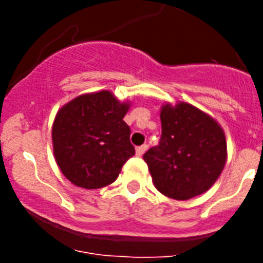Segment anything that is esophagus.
I'll use <instances>...</instances> for the list:
<instances>
[{"label":"esophagus","instance_id":"1","mask_svg":"<svg viewBox=\"0 0 263 263\" xmlns=\"http://www.w3.org/2000/svg\"><path fill=\"white\" fill-rule=\"evenodd\" d=\"M146 150H147V145H142V146H138V147L136 148V152H137V155H139V157H141V155L143 154V153L146 152Z\"/></svg>","mask_w":263,"mask_h":263}]
</instances>
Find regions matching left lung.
<instances>
[{
	"label": "left lung",
	"mask_w": 263,
	"mask_h": 263,
	"mask_svg": "<svg viewBox=\"0 0 263 263\" xmlns=\"http://www.w3.org/2000/svg\"><path fill=\"white\" fill-rule=\"evenodd\" d=\"M159 145L143 154L159 192L188 200L205 192L220 176L227 160L222 129L213 118L190 104L160 111Z\"/></svg>",
	"instance_id": "1"
}]
</instances>
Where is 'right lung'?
<instances>
[{"label": "right lung", "mask_w": 263, "mask_h": 263, "mask_svg": "<svg viewBox=\"0 0 263 263\" xmlns=\"http://www.w3.org/2000/svg\"><path fill=\"white\" fill-rule=\"evenodd\" d=\"M127 109L108 90L79 96L60 109L52 126L53 154L69 182L95 190L117 179L136 154L124 121Z\"/></svg>", "instance_id": "obj_1"}]
</instances>
